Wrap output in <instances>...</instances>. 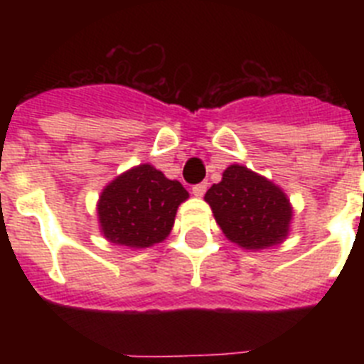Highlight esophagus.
Wrapping results in <instances>:
<instances>
[{"mask_svg": "<svg viewBox=\"0 0 364 364\" xmlns=\"http://www.w3.org/2000/svg\"><path fill=\"white\" fill-rule=\"evenodd\" d=\"M205 189H208V182H202V184H197V186H193V195L195 197H204V193Z\"/></svg>", "mask_w": 364, "mask_h": 364, "instance_id": "34e87169", "label": "esophagus"}]
</instances>
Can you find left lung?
I'll use <instances>...</instances> for the list:
<instances>
[{
  "instance_id": "left-lung-1",
  "label": "left lung",
  "mask_w": 364,
  "mask_h": 364,
  "mask_svg": "<svg viewBox=\"0 0 364 364\" xmlns=\"http://www.w3.org/2000/svg\"><path fill=\"white\" fill-rule=\"evenodd\" d=\"M204 200L211 205L222 233L244 250L277 246L290 233V198L272 180L233 164L222 173Z\"/></svg>"
}]
</instances>
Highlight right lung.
Wrapping results in <instances>:
<instances>
[{
	"mask_svg": "<svg viewBox=\"0 0 364 364\" xmlns=\"http://www.w3.org/2000/svg\"><path fill=\"white\" fill-rule=\"evenodd\" d=\"M189 193L151 164H140L109 182L98 200L100 230L112 244L149 247L171 233L178 205Z\"/></svg>",
	"mask_w": 364,
	"mask_h": 364,
	"instance_id": "right-lung-1",
	"label": "right lung"
}]
</instances>
